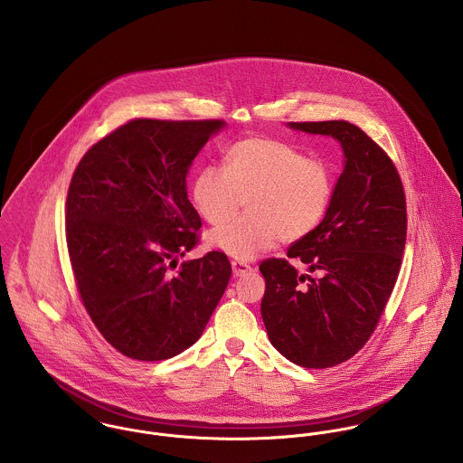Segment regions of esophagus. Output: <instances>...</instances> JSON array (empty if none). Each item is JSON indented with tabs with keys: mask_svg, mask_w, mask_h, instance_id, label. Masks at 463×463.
I'll return each instance as SVG.
<instances>
[{
	"mask_svg": "<svg viewBox=\"0 0 463 463\" xmlns=\"http://www.w3.org/2000/svg\"><path fill=\"white\" fill-rule=\"evenodd\" d=\"M232 269H233L235 276H244L251 270V265L241 262V260H232Z\"/></svg>",
	"mask_w": 463,
	"mask_h": 463,
	"instance_id": "1",
	"label": "esophagus"
}]
</instances>
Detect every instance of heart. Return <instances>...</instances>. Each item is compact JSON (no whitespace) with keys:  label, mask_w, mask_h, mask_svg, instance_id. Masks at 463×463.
I'll return each mask as SVG.
<instances>
[{"label":"heart","mask_w":463,"mask_h":463,"mask_svg":"<svg viewBox=\"0 0 463 463\" xmlns=\"http://www.w3.org/2000/svg\"><path fill=\"white\" fill-rule=\"evenodd\" d=\"M331 196L326 164L269 137L235 142L224 155V169L203 167L193 184L196 210L213 226L230 221L246 199L248 215L208 235L213 248L239 260L255 259L279 239L308 237L325 219Z\"/></svg>","instance_id":"b5f03b06"}]
</instances>
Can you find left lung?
I'll use <instances>...</instances> for the list:
<instances>
[{
    "mask_svg": "<svg viewBox=\"0 0 463 463\" xmlns=\"http://www.w3.org/2000/svg\"><path fill=\"white\" fill-rule=\"evenodd\" d=\"M331 135L344 169L321 224L287 259L260 264L262 319L270 344L292 364L326 369L356 354L376 330L394 290L406 242V199L391 156L347 121L288 123Z\"/></svg>",
    "mask_w": 463,
    "mask_h": 463,
    "instance_id": "obj_1",
    "label": "left lung"
}]
</instances>
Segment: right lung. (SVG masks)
Segmentation results:
<instances>
[{"mask_svg":"<svg viewBox=\"0 0 463 463\" xmlns=\"http://www.w3.org/2000/svg\"><path fill=\"white\" fill-rule=\"evenodd\" d=\"M224 121L132 119L98 140L69 184L66 239L81 303L125 356L167 360L191 347L232 276L224 253L182 262L201 219L187 173Z\"/></svg>","mask_w":463,"mask_h":463,"instance_id":"obj_1","label":"right lung"}]
</instances>
